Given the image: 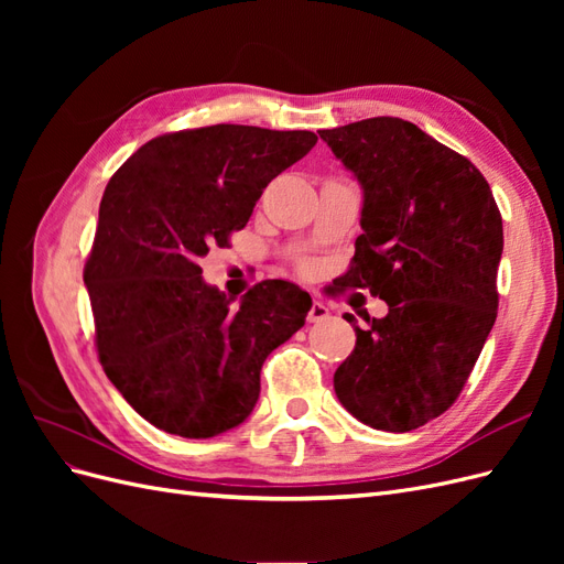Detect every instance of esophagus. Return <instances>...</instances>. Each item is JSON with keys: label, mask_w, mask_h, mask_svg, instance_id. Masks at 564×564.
I'll return each mask as SVG.
<instances>
[{"label": "esophagus", "mask_w": 564, "mask_h": 564, "mask_svg": "<svg viewBox=\"0 0 564 564\" xmlns=\"http://www.w3.org/2000/svg\"><path fill=\"white\" fill-rule=\"evenodd\" d=\"M327 317H329L327 305H324L322 301H313L311 311H308V322H322V319H327Z\"/></svg>", "instance_id": "1"}]
</instances>
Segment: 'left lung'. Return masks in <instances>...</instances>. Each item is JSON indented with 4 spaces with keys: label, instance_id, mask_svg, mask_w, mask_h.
<instances>
[{
    "label": "left lung",
    "instance_id": "8db88e82",
    "mask_svg": "<svg viewBox=\"0 0 564 564\" xmlns=\"http://www.w3.org/2000/svg\"><path fill=\"white\" fill-rule=\"evenodd\" d=\"M319 139L365 191L362 235L338 292L367 289L388 303L386 317L355 327L334 390L371 429L414 431L456 402L497 319L501 212L480 169L400 117L322 129Z\"/></svg>",
    "mask_w": 564,
    "mask_h": 564
}]
</instances>
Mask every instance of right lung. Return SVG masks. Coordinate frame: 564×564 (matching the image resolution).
<instances>
[{
    "mask_svg": "<svg viewBox=\"0 0 564 564\" xmlns=\"http://www.w3.org/2000/svg\"><path fill=\"white\" fill-rule=\"evenodd\" d=\"M313 131L214 124L162 133L117 169L84 265L98 360L155 429L214 437L259 400L265 357L311 296L263 280L242 301L204 284L199 256L242 230L263 187L308 155Z\"/></svg>",
    "mask_w": 564,
    "mask_h": 564,
    "instance_id": "right-lung-1",
    "label": "right lung"
}]
</instances>
